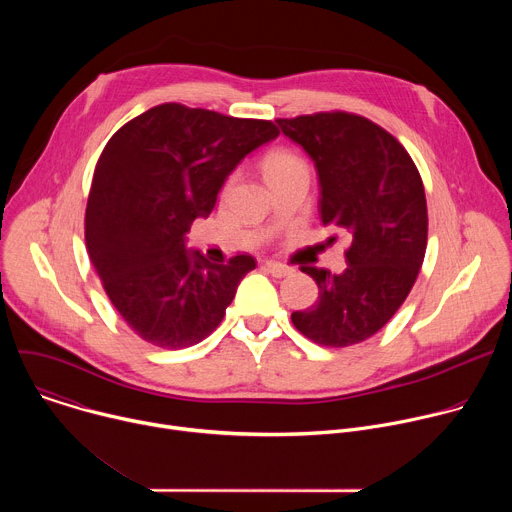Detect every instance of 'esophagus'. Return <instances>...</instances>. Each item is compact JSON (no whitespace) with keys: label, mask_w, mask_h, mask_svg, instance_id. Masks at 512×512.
Here are the masks:
<instances>
[{"label":"esophagus","mask_w":512,"mask_h":512,"mask_svg":"<svg viewBox=\"0 0 512 512\" xmlns=\"http://www.w3.org/2000/svg\"><path fill=\"white\" fill-rule=\"evenodd\" d=\"M263 269L267 271V273H271L273 277H285V275H291L294 273V269H291L289 265H285V263H279V261H263Z\"/></svg>","instance_id":"34e87169"}]
</instances>
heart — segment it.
<instances>
[{
	"mask_svg": "<svg viewBox=\"0 0 512 512\" xmlns=\"http://www.w3.org/2000/svg\"><path fill=\"white\" fill-rule=\"evenodd\" d=\"M294 162H298V158L287 154V152H271L263 160L265 176H269V174H273V172H277V170H281V168H285L289 164H294Z\"/></svg>",
	"mask_w": 512,
	"mask_h": 512,
	"instance_id": "obj_1",
	"label": "heart"
}]
</instances>
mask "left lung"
Listing matches in <instances>:
<instances>
[{"label":"left lung","instance_id":"left-lung-1","mask_svg":"<svg viewBox=\"0 0 512 512\" xmlns=\"http://www.w3.org/2000/svg\"><path fill=\"white\" fill-rule=\"evenodd\" d=\"M277 125L316 164L322 223L352 239L340 275L302 269L320 296L291 322L320 346L358 344L393 318L419 275L427 247L419 170L403 145L367 117L324 111Z\"/></svg>","mask_w":512,"mask_h":512}]
</instances>
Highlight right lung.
I'll use <instances>...</instances> for the list:
<instances>
[{
  "label": "right lung",
  "mask_w": 512,
  "mask_h": 512,
  "mask_svg": "<svg viewBox=\"0 0 512 512\" xmlns=\"http://www.w3.org/2000/svg\"><path fill=\"white\" fill-rule=\"evenodd\" d=\"M279 129L180 103L152 107L107 141L97 162L85 239L103 289L145 342L176 350L223 322L251 255L216 265L184 245L239 162Z\"/></svg>",
  "instance_id": "obj_1"
}]
</instances>
